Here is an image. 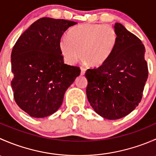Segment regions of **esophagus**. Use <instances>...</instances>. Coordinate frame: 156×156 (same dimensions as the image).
Returning <instances> with one entry per match:
<instances>
[{"mask_svg": "<svg viewBox=\"0 0 156 156\" xmlns=\"http://www.w3.org/2000/svg\"><path fill=\"white\" fill-rule=\"evenodd\" d=\"M85 72H86V69L83 68V67H81V75H84V74H85Z\"/></svg>", "mask_w": 156, "mask_h": 156, "instance_id": "34e87169", "label": "esophagus"}]
</instances>
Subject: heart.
<instances>
[{
  "mask_svg": "<svg viewBox=\"0 0 156 156\" xmlns=\"http://www.w3.org/2000/svg\"><path fill=\"white\" fill-rule=\"evenodd\" d=\"M118 34L110 25L81 24L72 28L68 36L59 41V48L64 60L75 64L81 56L90 65L99 66L107 61L116 46Z\"/></svg>",
  "mask_w": 156,
  "mask_h": 156,
  "instance_id": "b5f03b06",
  "label": "heart"
}]
</instances>
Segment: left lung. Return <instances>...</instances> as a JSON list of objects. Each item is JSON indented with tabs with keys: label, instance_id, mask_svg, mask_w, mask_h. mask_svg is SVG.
Returning a JSON list of instances; mask_svg holds the SVG:
<instances>
[{
	"label": "left lung",
	"instance_id": "8db88e82",
	"mask_svg": "<svg viewBox=\"0 0 156 156\" xmlns=\"http://www.w3.org/2000/svg\"><path fill=\"white\" fill-rule=\"evenodd\" d=\"M116 46L98 68L87 69V100L102 117L115 120L127 115L142 100L148 78L145 47L135 34L115 23Z\"/></svg>",
	"mask_w": 156,
	"mask_h": 156
}]
</instances>
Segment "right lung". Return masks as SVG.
<instances>
[{
    "mask_svg": "<svg viewBox=\"0 0 156 156\" xmlns=\"http://www.w3.org/2000/svg\"><path fill=\"white\" fill-rule=\"evenodd\" d=\"M77 23L44 17L21 34L11 53V87L19 107L34 118L53 114L66 90L81 73L64 63L59 44L63 33Z\"/></svg>",
    "mask_w": 156,
    "mask_h": 156,
    "instance_id": "1",
    "label": "right lung"
}]
</instances>
